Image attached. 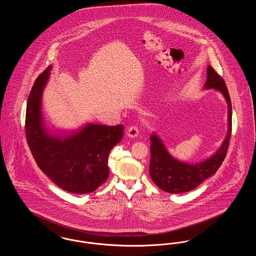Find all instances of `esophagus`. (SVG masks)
I'll list each match as a JSON object with an SVG mask.
<instances>
[{"instance_id": "obj_1", "label": "esophagus", "mask_w": 256, "mask_h": 256, "mask_svg": "<svg viewBox=\"0 0 256 256\" xmlns=\"http://www.w3.org/2000/svg\"><path fill=\"white\" fill-rule=\"evenodd\" d=\"M126 136H128L130 138H135L139 134V132H138V128L136 126H130V128H126Z\"/></svg>"}]
</instances>
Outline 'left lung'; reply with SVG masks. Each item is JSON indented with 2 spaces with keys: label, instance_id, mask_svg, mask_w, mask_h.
Here are the masks:
<instances>
[{
  "label": "left lung",
  "instance_id": "1",
  "mask_svg": "<svg viewBox=\"0 0 256 256\" xmlns=\"http://www.w3.org/2000/svg\"><path fill=\"white\" fill-rule=\"evenodd\" d=\"M204 89H215L220 92L228 102V130L219 150L210 158L196 163H187L172 158L156 134L150 135V176L152 182L165 192L180 194L191 191L213 176L226 158L232 135V100L222 78L211 67H207Z\"/></svg>",
  "mask_w": 256,
  "mask_h": 256
}]
</instances>
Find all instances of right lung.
Segmentation results:
<instances>
[{"label":"right lung","instance_id":"add662e5","mask_svg":"<svg viewBox=\"0 0 256 256\" xmlns=\"http://www.w3.org/2000/svg\"><path fill=\"white\" fill-rule=\"evenodd\" d=\"M49 66L32 86L26 104V137L38 167L61 189L87 194L106 182L110 150L122 138V124H84L73 128L50 126L42 113Z\"/></svg>","mask_w":256,"mask_h":256}]
</instances>
